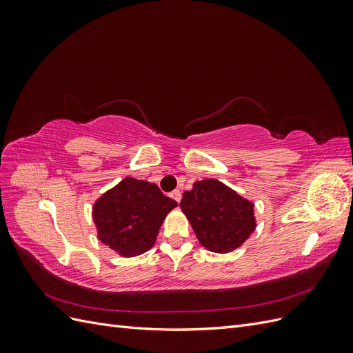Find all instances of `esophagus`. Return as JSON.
<instances>
[{"mask_svg": "<svg viewBox=\"0 0 353 353\" xmlns=\"http://www.w3.org/2000/svg\"><path fill=\"white\" fill-rule=\"evenodd\" d=\"M170 196H172V199H174L176 203H179L181 199H183V196H181V191H179V190H174L172 193H170Z\"/></svg>", "mask_w": 353, "mask_h": 353, "instance_id": "1", "label": "esophagus"}]
</instances>
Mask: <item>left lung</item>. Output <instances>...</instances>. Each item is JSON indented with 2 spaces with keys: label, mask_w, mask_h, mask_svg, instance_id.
I'll use <instances>...</instances> for the list:
<instances>
[{
  "label": "left lung",
  "mask_w": 353,
  "mask_h": 353,
  "mask_svg": "<svg viewBox=\"0 0 353 353\" xmlns=\"http://www.w3.org/2000/svg\"><path fill=\"white\" fill-rule=\"evenodd\" d=\"M203 248L228 253L256 228L254 205L218 179H203L185 191L179 203Z\"/></svg>",
  "instance_id": "left-lung-1"
}]
</instances>
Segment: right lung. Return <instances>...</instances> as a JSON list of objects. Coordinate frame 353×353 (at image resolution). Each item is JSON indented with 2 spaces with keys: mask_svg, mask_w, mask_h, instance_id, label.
<instances>
[{
  "mask_svg": "<svg viewBox=\"0 0 353 353\" xmlns=\"http://www.w3.org/2000/svg\"><path fill=\"white\" fill-rule=\"evenodd\" d=\"M176 206L156 184L131 176L97 199L92 218L99 240L125 258L153 248L162 222Z\"/></svg>",
  "mask_w": 353,
  "mask_h": 353,
  "instance_id": "1",
  "label": "right lung"
}]
</instances>
